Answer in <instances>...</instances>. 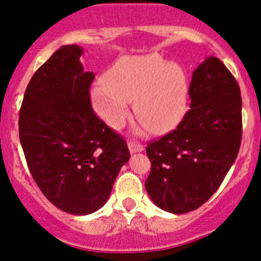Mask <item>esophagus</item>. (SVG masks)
I'll return each mask as SVG.
<instances>
[{"instance_id":"1","label":"esophagus","mask_w":261,"mask_h":261,"mask_svg":"<svg viewBox=\"0 0 261 261\" xmlns=\"http://www.w3.org/2000/svg\"><path fill=\"white\" fill-rule=\"evenodd\" d=\"M128 147H129V151H130V153H137V151L144 150V145L140 144V142H135V141H129Z\"/></svg>"}]
</instances>
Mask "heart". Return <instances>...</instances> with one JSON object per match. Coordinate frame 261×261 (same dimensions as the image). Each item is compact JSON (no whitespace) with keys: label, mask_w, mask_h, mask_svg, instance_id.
<instances>
[{"label":"heart","mask_w":261,"mask_h":261,"mask_svg":"<svg viewBox=\"0 0 261 261\" xmlns=\"http://www.w3.org/2000/svg\"><path fill=\"white\" fill-rule=\"evenodd\" d=\"M135 100L138 120L154 133L180 123L187 110L188 85L183 69L156 53L119 60L105 82L91 90L96 114L112 128H120Z\"/></svg>","instance_id":"obj_1"}]
</instances>
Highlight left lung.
Masks as SVG:
<instances>
[{"label":"left lung","instance_id":"8db88e82","mask_svg":"<svg viewBox=\"0 0 261 261\" xmlns=\"http://www.w3.org/2000/svg\"><path fill=\"white\" fill-rule=\"evenodd\" d=\"M191 108L176 129L151 141L145 188L154 204L174 214L200 208L225 179L242 141L241 89L222 61L209 57L193 71Z\"/></svg>","mask_w":261,"mask_h":261}]
</instances>
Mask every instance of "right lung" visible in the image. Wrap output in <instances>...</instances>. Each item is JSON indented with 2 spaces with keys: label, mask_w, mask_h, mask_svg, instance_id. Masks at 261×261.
Listing matches in <instances>:
<instances>
[{
  "label": "right lung",
  "mask_w": 261,
  "mask_h": 261,
  "mask_svg": "<svg viewBox=\"0 0 261 261\" xmlns=\"http://www.w3.org/2000/svg\"><path fill=\"white\" fill-rule=\"evenodd\" d=\"M80 45H62L35 71L19 111V140L43 195L66 213L86 216L107 202L128 145L94 112Z\"/></svg>",
  "instance_id": "obj_1"
}]
</instances>
